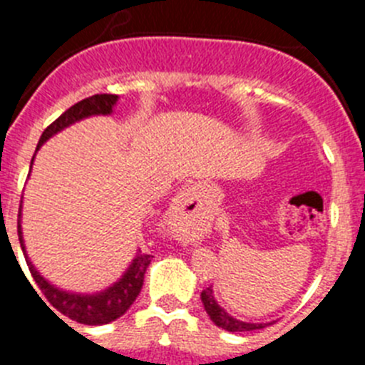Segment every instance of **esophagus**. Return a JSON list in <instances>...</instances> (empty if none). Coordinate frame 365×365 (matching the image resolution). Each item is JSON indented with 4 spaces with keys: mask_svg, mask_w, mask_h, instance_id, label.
I'll return each mask as SVG.
<instances>
[{
    "mask_svg": "<svg viewBox=\"0 0 365 365\" xmlns=\"http://www.w3.org/2000/svg\"><path fill=\"white\" fill-rule=\"evenodd\" d=\"M195 193H197V192H195V186H190V188L182 190V192L177 195V206H179V208H185L188 202H192L193 199L197 197Z\"/></svg>",
    "mask_w": 365,
    "mask_h": 365,
    "instance_id": "1",
    "label": "esophagus"
}]
</instances>
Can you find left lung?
I'll list each match as a JSON object with an SVG mask.
<instances>
[{"mask_svg": "<svg viewBox=\"0 0 365 365\" xmlns=\"http://www.w3.org/2000/svg\"><path fill=\"white\" fill-rule=\"evenodd\" d=\"M201 302L205 305L206 314L210 316V320L217 327L225 329V331H230V333H247V331H256V329H263L272 324V322H269V324H250V322H241L237 318H234V316H230L217 303L212 287H208V289H205L201 292Z\"/></svg>", "mask_w": 365, "mask_h": 365, "instance_id": "left-lung-1", "label": "left lung"}]
</instances>
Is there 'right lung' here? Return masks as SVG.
I'll return each instance as SVG.
<instances>
[{
    "mask_svg": "<svg viewBox=\"0 0 365 365\" xmlns=\"http://www.w3.org/2000/svg\"><path fill=\"white\" fill-rule=\"evenodd\" d=\"M117 102L118 95H93L89 96V98L80 100L78 104L71 106L66 113H62V115H60V117L41 133L36 151L43 146L45 140H49L53 135L60 133V131L69 128L74 122H80L83 120V118L89 117H96V115H111L115 106H117ZM32 163H34V157H32ZM18 235L21 250H24L25 261H27L29 265V270H31L32 278L38 283V287H40V291L43 292L45 298H47V302H49L58 312H62L63 316H67L71 320L78 322V324L83 325H104L120 318V316L131 307V303L137 299L138 292L143 289L144 274H146L148 265H150L151 257H153L150 256V254H143L140 250H137L133 261H131L130 267L125 269V272L122 274L118 282L109 285L104 291L93 292V294H82V292L63 291L60 287L53 285L49 279H45L43 276L38 272L36 267L32 265V261L29 259L27 248H25L24 232H21V205H19L18 214ZM41 302H43V299H41ZM45 305H47V303H45Z\"/></svg>",
    "mask_w": 365,
    "mask_h": 365,
    "instance_id": "obj_1",
    "label": "right lung"
}]
</instances>
